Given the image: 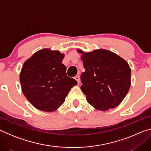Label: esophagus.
Here are the masks:
<instances>
[{
  "instance_id": "obj_1",
  "label": "esophagus",
  "mask_w": 151,
  "mask_h": 151,
  "mask_svg": "<svg viewBox=\"0 0 151 151\" xmlns=\"http://www.w3.org/2000/svg\"><path fill=\"white\" fill-rule=\"evenodd\" d=\"M75 80L77 81V83H78V84H79L80 83V76L79 75H76L75 77Z\"/></svg>"
}]
</instances>
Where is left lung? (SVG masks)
Returning <instances> with one entry per match:
<instances>
[{
  "label": "left lung",
  "mask_w": 151,
  "mask_h": 151,
  "mask_svg": "<svg viewBox=\"0 0 151 151\" xmlns=\"http://www.w3.org/2000/svg\"><path fill=\"white\" fill-rule=\"evenodd\" d=\"M81 53L85 72L81 75V90L88 103L106 111L121 104L131 87L129 64L115 53L105 49Z\"/></svg>",
  "instance_id": "obj_1"
}]
</instances>
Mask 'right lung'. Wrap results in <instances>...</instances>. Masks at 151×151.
<instances>
[{"mask_svg": "<svg viewBox=\"0 0 151 151\" xmlns=\"http://www.w3.org/2000/svg\"><path fill=\"white\" fill-rule=\"evenodd\" d=\"M64 57L58 50L44 48L34 53L22 65L20 73L22 91L40 111H57L70 88L77 85L66 75V67L62 63Z\"/></svg>", "mask_w": 151, "mask_h": 151, "instance_id": "add662e5", "label": "right lung"}]
</instances>
